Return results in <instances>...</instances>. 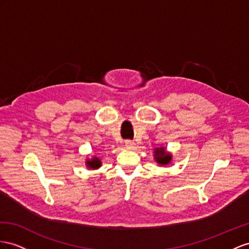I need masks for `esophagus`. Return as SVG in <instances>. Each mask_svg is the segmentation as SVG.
<instances>
[{"label": "esophagus", "instance_id": "34e87169", "mask_svg": "<svg viewBox=\"0 0 249 249\" xmlns=\"http://www.w3.org/2000/svg\"><path fill=\"white\" fill-rule=\"evenodd\" d=\"M125 147L127 149H133L136 147V143L131 141V140H126L125 141Z\"/></svg>", "mask_w": 249, "mask_h": 249}]
</instances>
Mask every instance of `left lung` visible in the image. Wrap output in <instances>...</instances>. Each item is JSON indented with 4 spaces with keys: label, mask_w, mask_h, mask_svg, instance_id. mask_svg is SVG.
<instances>
[{
    "label": "left lung",
    "mask_w": 249,
    "mask_h": 249,
    "mask_svg": "<svg viewBox=\"0 0 249 249\" xmlns=\"http://www.w3.org/2000/svg\"><path fill=\"white\" fill-rule=\"evenodd\" d=\"M155 159L159 164L166 165L170 162L171 156L167 154V152L164 150V148H157L155 151Z\"/></svg>",
    "instance_id": "1"
}]
</instances>
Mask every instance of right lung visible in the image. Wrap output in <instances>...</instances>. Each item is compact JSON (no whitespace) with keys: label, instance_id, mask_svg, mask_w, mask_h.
<instances>
[{"label":"right lung","instance_id":"1","mask_svg":"<svg viewBox=\"0 0 249 249\" xmlns=\"http://www.w3.org/2000/svg\"><path fill=\"white\" fill-rule=\"evenodd\" d=\"M86 163H87V166L88 167L93 168V169L99 168L101 166V162H100V160H99L98 158H94V159H92V160H90V161H87Z\"/></svg>","mask_w":249,"mask_h":249}]
</instances>
